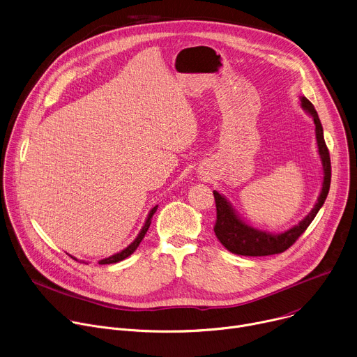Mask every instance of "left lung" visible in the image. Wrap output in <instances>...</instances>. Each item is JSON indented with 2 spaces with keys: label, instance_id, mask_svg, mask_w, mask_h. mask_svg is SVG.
Returning <instances> with one entry per match:
<instances>
[{
  "label": "left lung",
  "instance_id": "left-lung-1",
  "mask_svg": "<svg viewBox=\"0 0 357 357\" xmlns=\"http://www.w3.org/2000/svg\"><path fill=\"white\" fill-rule=\"evenodd\" d=\"M299 106L305 113L312 117L315 124L318 154L322 162V172H324L322 189L318 196V200L315 203L314 209L298 225L281 233H271V231L256 229L250 226L248 223H245L238 216L231 203L226 199V196H223L218 190H213L215 200H216V211H218L215 234L229 251L238 254V256H251V257L271 256V254H278L285 251L288 247H291L296 241V238L305 230H307V227L315 219L317 213L324 206V203L326 200V196L331 188V158H329L328 146L324 139V128L314 105L307 97L303 96L299 97Z\"/></svg>",
  "mask_w": 357,
  "mask_h": 357
}]
</instances>
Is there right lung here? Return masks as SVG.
<instances>
[{
	"label": "right lung",
	"mask_w": 357,
	"mask_h": 357,
	"mask_svg": "<svg viewBox=\"0 0 357 357\" xmlns=\"http://www.w3.org/2000/svg\"><path fill=\"white\" fill-rule=\"evenodd\" d=\"M157 209H158V205L154 206V208H152V209L149 211V213H148V216H146V219H145V223H144L141 231L138 233V236L135 237V240H134L131 244H128L124 250H121V251L113 254V256H110V257H107V259H103V260H100L98 264H113V263H119V261H123L124 259H127L128 256H131V254H132V252L137 250V247L139 245L141 240L144 238V236H145V233H146V230H148V227H149V225H151V219H152V216H154V213L157 212ZM70 257H72V256H70ZM72 259H75V257H72ZM75 260H76V259H75Z\"/></svg>",
	"instance_id": "right-lung-1"
}]
</instances>
